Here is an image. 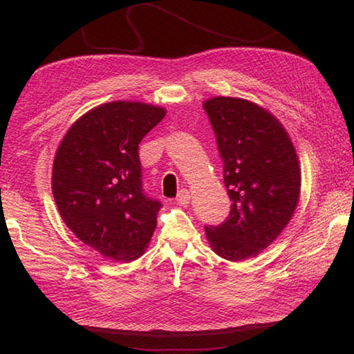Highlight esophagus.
Returning <instances> with one entry per match:
<instances>
[{"label": "esophagus", "mask_w": 354, "mask_h": 354, "mask_svg": "<svg viewBox=\"0 0 354 354\" xmlns=\"http://www.w3.org/2000/svg\"><path fill=\"white\" fill-rule=\"evenodd\" d=\"M189 201H190V192L185 190V189L179 190V194H178V196H176V203H178V205H179V206H187Z\"/></svg>", "instance_id": "1"}]
</instances>
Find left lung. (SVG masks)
Returning <instances> with one entry per match:
<instances>
[{
	"instance_id": "1",
	"label": "left lung",
	"mask_w": 354,
	"mask_h": 354,
	"mask_svg": "<svg viewBox=\"0 0 354 354\" xmlns=\"http://www.w3.org/2000/svg\"><path fill=\"white\" fill-rule=\"evenodd\" d=\"M203 107L232 200L225 223L205 230L207 242L226 261L250 259L277 241L298 206L301 169L295 147L283 123L253 101L212 97Z\"/></svg>"
}]
</instances>
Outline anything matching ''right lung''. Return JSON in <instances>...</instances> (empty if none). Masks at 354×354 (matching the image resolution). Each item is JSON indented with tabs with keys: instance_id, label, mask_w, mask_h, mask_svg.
<instances>
[{
	"instance_id": "1",
	"label": "right lung",
	"mask_w": 354,
	"mask_h": 354,
	"mask_svg": "<svg viewBox=\"0 0 354 354\" xmlns=\"http://www.w3.org/2000/svg\"><path fill=\"white\" fill-rule=\"evenodd\" d=\"M165 107L111 101L71 124L56 149L51 189L68 230L106 259L131 262L148 248L160 203L142 192L139 143Z\"/></svg>"
}]
</instances>
